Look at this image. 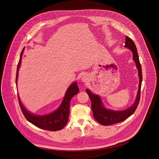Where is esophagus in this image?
I'll return each mask as SVG.
<instances>
[{"label":"esophagus","instance_id":"1","mask_svg":"<svg viewBox=\"0 0 159 159\" xmlns=\"http://www.w3.org/2000/svg\"><path fill=\"white\" fill-rule=\"evenodd\" d=\"M81 80L83 81L86 82L88 80V76L87 75H83L81 78Z\"/></svg>","mask_w":159,"mask_h":159}]
</instances>
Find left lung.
<instances>
[{
    "label": "left lung",
    "mask_w": 159,
    "mask_h": 159,
    "mask_svg": "<svg viewBox=\"0 0 159 159\" xmlns=\"http://www.w3.org/2000/svg\"><path fill=\"white\" fill-rule=\"evenodd\" d=\"M125 47L129 49L133 54V59L135 62L136 68L138 70L139 86L137 92L135 102L129 108L124 110H112L107 109L99 95L93 93L89 89H87L86 92L88 94L92 103V110L95 119L103 125H109L116 123L122 122L127 119L129 116L134 113L139 104L140 99V91L142 83V71L139 62L137 49L134 41L129 37H125Z\"/></svg>",
    "instance_id": "1"
}]
</instances>
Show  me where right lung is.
<instances>
[{
  "label": "right lung",
  "mask_w": 159,
  "mask_h": 159,
  "mask_svg": "<svg viewBox=\"0 0 159 159\" xmlns=\"http://www.w3.org/2000/svg\"><path fill=\"white\" fill-rule=\"evenodd\" d=\"M24 48L20 55V61L17 66V71L16 76V84L18 77V71L21 66L22 56ZM79 92L77 82H73L67 89L64 98L57 110L51 113L45 115H37L30 113L23 105L18 95L20 105L24 116L26 119L33 125L49 131H57L62 129L67 124L70 112V103L72 97L77 94Z\"/></svg>",
  "instance_id": "obj_1"
}]
</instances>
